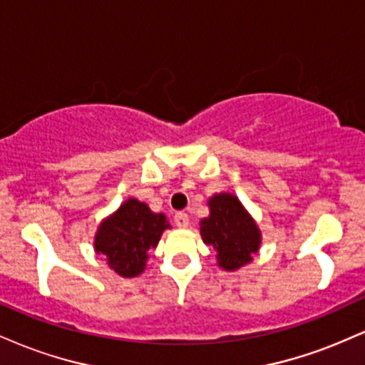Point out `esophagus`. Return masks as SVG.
I'll return each instance as SVG.
<instances>
[{
  "label": "esophagus",
  "instance_id": "1",
  "mask_svg": "<svg viewBox=\"0 0 365 365\" xmlns=\"http://www.w3.org/2000/svg\"><path fill=\"white\" fill-rule=\"evenodd\" d=\"M173 220H175V225L178 226V228H185V226H188V216H187V212H175V216H173Z\"/></svg>",
  "mask_w": 365,
  "mask_h": 365
}]
</instances>
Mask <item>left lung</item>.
<instances>
[{
    "label": "left lung",
    "mask_w": 365,
    "mask_h": 365,
    "mask_svg": "<svg viewBox=\"0 0 365 365\" xmlns=\"http://www.w3.org/2000/svg\"><path fill=\"white\" fill-rule=\"evenodd\" d=\"M209 209L211 215L200 221V235L217 250V264L233 271L252 261L261 233L240 200L232 194H220L209 199Z\"/></svg>",
    "instance_id": "8db88e82"
}]
</instances>
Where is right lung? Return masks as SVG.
I'll return each mask as SVG.
<instances>
[{"label": "right lung", "instance_id": "right-lung-1", "mask_svg": "<svg viewBox=\"0 0 365 365\" xmlns=\"http://www.w3.org/2000/svg\"><path fill=\"white\" fill-rule=\"evenodd\" d=\"M166 228L170 225L165 215H154L144 202L128 199L99 226L96 252L106 255L115 273L133 278L144 271L148 252L158 245Z\"/></svg>", "mask_w": 365, "mask_h": 365}]
</instances>
